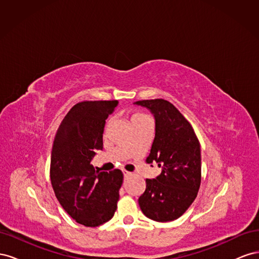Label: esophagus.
<instances>
[{
	"label": "esophagus",
	"instance_id": "obj_1",
	"mask_svg": "<svg viewBox=\"0 0 259 259\" xmlns=\"http://www.w3.org/2000/svg\"><path fill=\"white\" fill-rule=\"evenodd\" d=\"M123 174H124L125 178H127V177H130L132 175V173H130V171H127V170H123Z\"/></svg>",
	"mask_w": 259,
	"mask_h": 259
}]
</instances>
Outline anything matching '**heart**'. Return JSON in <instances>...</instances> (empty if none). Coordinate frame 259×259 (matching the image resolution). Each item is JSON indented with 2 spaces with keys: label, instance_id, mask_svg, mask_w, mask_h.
I'll return each mask as SVG.
<instances>
[{
  "label": "heart",
  "instance_id": "heart-1",
  "mask_svg": "<svg viewBox=\"0 0 259 259\" xmlns=\"http://www.w3.org/2000/svg\"><path fill=\"white\" fill-rule=\"evenodd\" d=\"M136 116H145V114H142V113H137V114H135V115H134V117H136Z\"/></svg>",
  "mask_w": 259,
  "mask_h": 259
}]
</instances>
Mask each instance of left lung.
<instances>
[{
    "label": "left lung",
    "instance_id": "8db88e82",
    "mask_svg": "<svg viewBox=\"0 0 259 259\" xmlns=\"http://www.w3.org/2000/svg\"><path fill=\"white\" fill-rule=\"evenodd\" d=\"M155 120V136L147 163L162 168L154 179H146L138 203L143 213L155 222L175 221L188 209L201 184V148L195 133L175 106L164 99L139 100Z\"/></svg>",
    "mask_w": 259,
    "mask_h": 259
}]
</instances>
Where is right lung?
<instances>
[{"label":"right lung","instance_id":"1","mask_svg":"<svg viewBox=\"0 0 259 259\" xmlns=\"http://www.w3.org/2000/svg\"><path fill=\"white\" fill-rule=\"evenodd\" d=\"M117 100L82 101L61 121L54 139L51 182L60 205L76 223L97 227L113 217L123 183L120 169L95 170L91 164L103 150L107 117Z\"/></svg>","mask_w":259,"mask_h":259}]
</instances>
